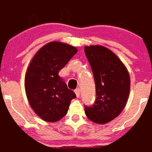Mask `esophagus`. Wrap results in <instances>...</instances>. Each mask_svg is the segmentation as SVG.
I'll return each mask as SVG.
<instances>
[{
  "label": "esophagus",
  "instance_id": "esophagus-1",
  "mask_svg": "<svg viewBox=\"0 0 152 152\" xmlns=\"http://www.w3.org/2000/svg\"><path fill=\"white\" fill-rule=\"evenodd\" d=\"M75 93H76V95L77 97H79V96H80V90H79V89H76V90H75Z\"/></svg>",
  "mask_w": 152,
  "mask_h": 152
}]
</instances>
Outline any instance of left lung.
Instances as JSON below:
<instances>
[{"label": "left lung", "mask_w": 152, "mask_h": 152, "mask_svg": "<svg viewBox=\"0 0 152 152\" xmlns=\"http://www.w3.org/2000/svg\"><path fill=\"white\" fill-rule=\"evenodd\" d=\"M84 52L90 62L96 83V98L93 105L85 106L87 117L104 124L119 116L128 101L131 79L121 60L104 46H85Z\"/></svg>", "instance_id": "obj_1"}]
</instances>
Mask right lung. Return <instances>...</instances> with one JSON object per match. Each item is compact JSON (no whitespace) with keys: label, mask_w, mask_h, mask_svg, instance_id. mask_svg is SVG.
Instances as JSON below:
<instances>
[{"label":"right lung","mask_w":152,"mask_h":152,"mask_svg":"<svg viewBox=\"0 0 152 152\" xmlns=\"http://www.w3.org/2000/svg\"><path fill=\"white\" fill-rule=\"evenodd\" d=\"M77 52L73 46L51 42L40 48L28 65L25 75V90L31 108L42 120L53 123L64 117L74 91L58 73Z\"/></svg>","instance_id":"1"}]
</instances>
